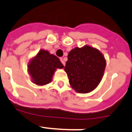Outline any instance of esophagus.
I'll return each instance as SVG.
<instances>
[{
    "mask_svg": "<svg viewBox=\"0 0 132 132\" xmlns=\"http://www.w3.org/2000/svg\"><path fill=\"white\" fill-rule=\"evenodd\" d=\"M60 61L62 62V64H63L64 66H65V64H66V63H65V62H64V59H63V58H60Z\"/></svg>",
    "mask_w": 132,
    "mask_h": 132,
    "instance_id": "34e87169",
    "label": "esophagus"
}]
</instances>
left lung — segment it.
<instances>
[{
    "mask_svg": "<svg viewBox=\"0 0 132 132\" xmlns=\"http://www.w3.org/2000/svg\"><path fill=\"white\" fill-rule=\"evenodd\" d=\"M106 66L102 53L89 45L75 47L69 52L64 70L69 84L78 93H89L100 84Z\"/></svg>",
    "mask_w": 132,
    "mask_h": 132,
    "instance_id": "8db88e82",
    "label": "left lung"
}]
</instances>
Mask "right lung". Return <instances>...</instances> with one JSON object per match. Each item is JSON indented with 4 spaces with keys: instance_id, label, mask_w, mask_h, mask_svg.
Listing matches in <instances>:
<instances>
[{
    "instance_id": "right-lung-1",
    "label": "right lung",
    "mask_w": 132,
    "mask_h": 132,
    "mask_svg": "<svg viewBox=\"0 0 132 132\" xmlns=\"http://www.w3.org/2000/svg\"><path fill=\"white\" fill-rule=\"evenodd\" d=\"M64 67L57 56L46 50L40 49L29 62L27 70L32 82L38 86H44L51 82L57 69Z\"/></svg>"
}]
</instances>
